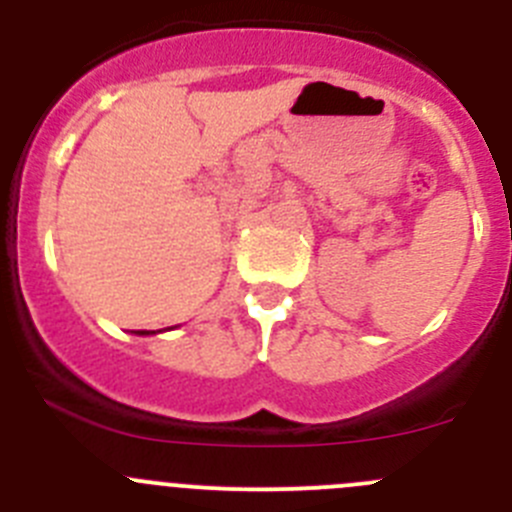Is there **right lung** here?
I'll return each mask as SVG.
<instances>
[{
  "mask_svg": "<svg viewBox=\"0 0 512 512\" xmlns=\"http://www.w3.org/2000/svg\"><path fill=\"white\" fill-rule=\"evenodd\" d=\"M138 333H141V336H146V333H154V331H138Z\"/></svg>",
  "mask_w": 512,
  "mask_h": 512,
  "instance_id": "right-lung-1",
  "label": "right lung"
}]
</instances>
